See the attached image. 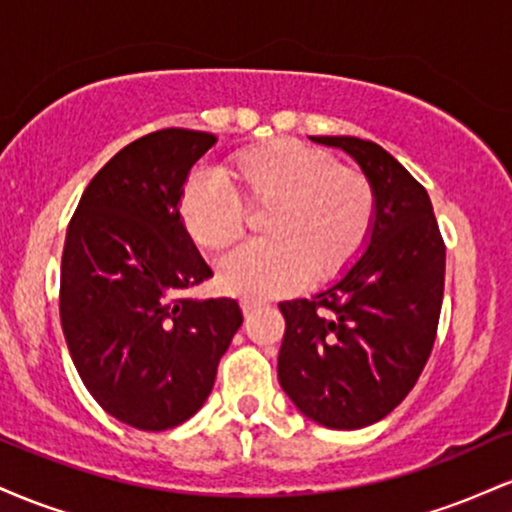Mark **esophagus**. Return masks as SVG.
<instances>
[{"label": "esophagus", "mask_w": 512, "mask_h": 512, "mask_svg": "<svg viewBox=\"0 0 512 512\" xmlns=\"http://www.w3.org/2000/svg\"><path fill=\"white\" fill-rule=\"evenodd\" d=\"M240 308H243L245 317H250L257 308H260V303H257V301H243V303H240Z\"/></svg>", "instance_id": "obj_1"}]
</instances>
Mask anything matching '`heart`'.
I'll return each instance as SVG.
<instances>
[{
  "mask_svg": "<svg viewBox=\"0 0 512 512\" xmlns=\"http://www.w3.org/2000/svg\"><path fill=\"white\" fill-rule=\"evenodd\" d=\"M221 175H190L178 219L199 250H223L243 238L248 211H269L264 236L219 262V286L264 301L315 281L339 279L361 260L378 216V197L363 170L296 139H269L223 163Z\"/></svg>",
  "mask_w": 512,
  "mask_h": 512,
  "instance_id": "b5f03b06",
  "label": "heart"
}]
</instances>
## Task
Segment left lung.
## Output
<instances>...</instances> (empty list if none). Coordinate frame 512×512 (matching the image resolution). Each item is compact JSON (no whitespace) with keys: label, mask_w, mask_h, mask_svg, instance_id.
<instances>
[{"label":"left lung","mask_w":512,"mask_h":512,"mask_svg":"<svg viewBox=\"0 0 512 512\" xmlns=\"http://www.w3.org/2000/svg\"><path fill=\"white\" fill-rule=\"evenodd\" d=\"M354 156L378 197L368 250L342 281L279 303V383L308 419L354 431L385 419L419 380L438 332L445 243L419 180L383 146L313 137Z\"/></svg>","instance_id":"left-lung-1"}]
</instances>
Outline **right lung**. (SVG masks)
<instances>
[{"label": "right lung", "instance_id": "right-lung-1", "mask_svg": "<svg viewBox=\"0 0 512 512\" xmlns=\"http://www.w3.org/2000/svg\"><path fill=\"white\" fill-rule=\"evenodd\" d=\"M216 137L168 127L93 175L67 228L60 317L86 390L122 424L166 431L209 397L243 325L233 298L192 301L211 269L182 231L178 197Z\"/></svg>", "mask_w": 512, "mask_h": 512}]
</instances>
